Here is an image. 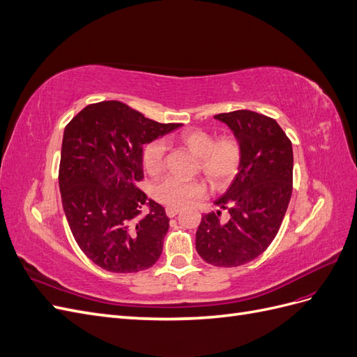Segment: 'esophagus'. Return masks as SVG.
<instances>
[{
    "label": "esophagus",
    "mask_w": 357,
    "mask_h": 357,
    "mask_svg": "<svg viewBox=\"0 0 357 357\" xmlns=\"http://www.w3.org/2000/svg\"><path fill=\"white\" fill-rule=\"evenodd\" d=\"M165 213H167L168 218H174V215H177L180 213V208H177V207H167Z\"/></svg>",
    "instance_id": "esophagus-1"
}]
</instances>
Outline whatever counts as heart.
Returning a JSON list of instances; mask_svg holds the SVG:
<instances>
[{
	"label": "heart",
	"mask_w": 357,
	"mask_h": 357,
	"mask_svg": "<svg viewBox=\"0 0 357 357\" xmlns=\"http://www.w3.org/2000/svg\"><path fill=\"white\" fill-rule=\"evenodd\" d=\"M178 142L198 156V171L215 189L228 186L238 174L243 147L231 134L218 138L205 129L190 128L178 135ZM167 144L164 139H153L143 149V165L149 174H158L165 165ZM205 193L204 183L199 180H183L176 176H167L159 180L152 189L156 201L169 207H185L189 202L201 198Z\"/></svg>",
	"instance_id": "b5f03b06"
}]
</instances>
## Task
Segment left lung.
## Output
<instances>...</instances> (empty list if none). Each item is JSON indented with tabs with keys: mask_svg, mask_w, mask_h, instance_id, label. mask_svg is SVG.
Listing matches in <instances>:
<instances>
[{
	"mask_svg": "<svg viewBox=\"0 0 357 357\" xmlns=\"http://www.w3.org/2000/svg\"><path fill=\"white\" fill-rule=\"evenodd\" d=\"M228 125L243 147L238 174L215 205L228 210L202 215L197 252L207 264L222 268L252 262L273 243L282 226L294 185V150L273 117L252 110L214 116Z\"/></svg>",
	"mask_w": 357,
	"mask_h": 357,
	"instance_id": "obj_1",
	"label": "left lung"
}]
</instances>
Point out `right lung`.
Wrapping results in <instances>:
<instances>
[{
    "mask_svg": "<svg viewBox=\"0 0 357 357\" xmlns=\"http://www.w3.org/2000/svg\"><path fill=\"white\" fill-rule=\"evenodd\" d=\"M180 128L159 123L121 101L86 105L66 126L59 190L71 234L91 261L110 273H138L159 259L169 219L146 193L143 146Z\"/></svg>",
    "mask_w": 357,
    "mask_h": 357,
    "instance_id": "add662e5",
    "label": "right lung"
}]
</instances>
